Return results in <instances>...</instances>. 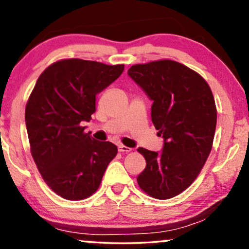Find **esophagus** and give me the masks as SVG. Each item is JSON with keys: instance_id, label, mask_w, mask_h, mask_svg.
Returning <instances> with one entry per match:
<instances>
[{"instance_id": "1", "label": "esophagus", "mask_w": 249, "mask_h": 249, "mask_svg": "<svg viewBox=\"0 0 249 249\" xmlns=\"http://www.w3.org/2000/svg\"><path fill=\"white\" fill-rule=\"evenodd\" d=\"M131 150H132V148L125 146V145H118V151H119V152H123V153L126 152L127 153V152H130Z\"/></svg>"}]
</instances>
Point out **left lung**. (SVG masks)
Wrapping results in <instances>:
<instances>
[{
  "label": "left lung",
  "instance_id": "left-lung-1",
  "mask_svg": "<svg viewBox=\"0 0 249 249\" xmlns=\"http://www.w3.org/2000/svg\"><path fill=\"white\" fill-rule=\"evenodd\" d=\"M127 73L153 101L152 123L164 138L160 153L138 148L146 167L137 181L152 198H173L191 186L212 150L216 126L212 90L198 72L171 59L134 64Z\"/></svg>",
  "mask_w": 249,
  "mask_h": 249
}]
</instances>
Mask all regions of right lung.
<instances>
[{
  "label": "right lung",
  "mask_w": 249,
  "mask_h": 249,
  "mask_svg": "<svg viewBox=\"0 0 249 249\" xmlns=\"http://www.w3.org/2000/svg\"><path fill=\"white\" fill-rule=\"evenodd\" d=\"M124 64L68 58L49 65L25 107L30 151L45 184L67 200L87 199L98 190L118 148L84 132L96 111V95L115 82Z\"/></svg>",
  "instance_id": "add662e5"
}]
</instances>
